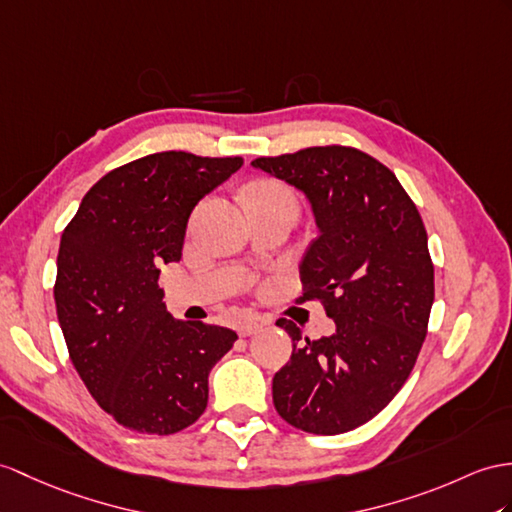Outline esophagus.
Here are the masks:
<instances>
[{
  "label": "esophagus",
  "instance_id": "1",
  "mask_svg": "<svg viewBox=\"0 0 512 512\" xmlns=\"http://www.w3.org/2000/svg\"><path fill=\"white\" fill-rule=\"evenodd\" d=\"M263 326H265V321H263V319H258V317H247V319L239 321V326H236V332H239L241 336H249V334L258 332V330L263 328Z\"/></svg>",
  "mask_w": 512,
  "mask_h": 512
}]
</instances>
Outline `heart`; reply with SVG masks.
<instances>
[{
  "label": "heart",
  "mask_w": 512,
  "mask_h": 512,
  "mask_svg": "<svg viewBox=\"0 0 512 512\" xmlns=\"http://www.w3.org/2000/svg\"><path fill=\"white\" fill-rule=\"evenodd\" d=\"M245 199H247V204H252V202H282V204L295 206L293 193L286 189L284 184L271 182V180L249 184L245 189Z\"/></svg>",
  "instance_id": "b5f03b06"
}]
</instances>
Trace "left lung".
<instances>
[{
	"instance_id": "left-lung-1",
	"label": "left lung",
	"mask_w": 512,
	"mask_h": 512,
	"mask_svg": "<svg viewBox=\"0 0 512 512\" xmlns=\"http://www.w3.org/2000/svg\"><path fill=\"white\" fill-rule=\"evenodd\" d=\"M252 167L306 195L319 236L299 265L302 299H323L336 326L313 341L293 321H276L293 354L273 376V406L304 432H350L402 389L426 339V228L395 173L354 147H308Z\"/></svg>"
}]
</instances>
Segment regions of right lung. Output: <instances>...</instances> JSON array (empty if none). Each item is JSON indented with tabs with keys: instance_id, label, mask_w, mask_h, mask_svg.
<instances>
[{
	"instance_id": "add662e5",
	"label": "right lung",
	"mask_w": 512,
	"mask_h": 512,
	"mask_svg": "<svg viewBox=\"0 0 512 512\" xmlns=\"http://www.w3.org/2000/svg\"><path fill=\"white\" fill-rule=\"evenodd\" d=\"M243 158L160 152L93 184L62 232L56 313L71 363L106 413L136 432L173 434L208 404V373L234 330L176 321L158 265L178 263L186 223Z\"/></svg>"
}]
</instances>
